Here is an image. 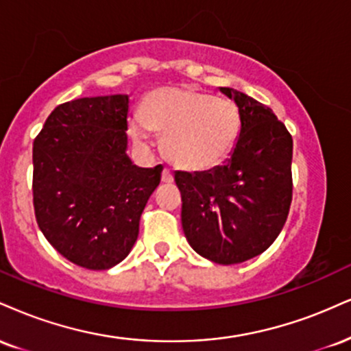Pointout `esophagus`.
Here are the masks:
<instances>
[{
    "mask_svg": "<svg viewBox=\"0 0 351 351\" xmlns=\"http://www.w3.org/2000/svg\"><path fill=\"white\" fill-rule=\"evenodd\" d=\"M162 181H163V183H167V184L173 183V173L170 170H167V168H165L163 173H162Z\"/></svg>",
    "mask_w": 351,
    "mask_h": 351,
    "instance_id": "34e87169",
    "label": "esophagus"
}]
</instances>
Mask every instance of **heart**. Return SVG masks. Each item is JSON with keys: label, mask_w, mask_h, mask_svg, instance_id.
<instances>
[{"label": "heart", "mask_w": 351, "mask_h": 351, "mask_svg": "<svg viewBox=\"0 0 351 351\" xmlns=\"http://www.w3.org/2000/svg\"><path fill=\"white\" fill-rule=\"evenodd\" d=\"M129 134L142 142L150 130L163 135L171 163L189 171L210 170L223 162L242 129L239 108L229 99L191 88H165L143 98Z\"/></svg>", "instance_id": "1"}]
</instances>
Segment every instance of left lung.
Wrapping results in <instances>:
<instances>
[{"label":"left lung","mask_w":351,"mask_h":351,"mask_svg":"<svg viewBox=\"0 0 351 351\" xmlns=\"http://www.w3.org/2000/svg\"><path fill=\"white\" fill-rule=\"evenodd\" d=\"M237 104L242 129L230 158L209 171H176L181 226L193 250L219 265L263 253L293 199V137L273 111L245 93L219 88Z\"/></svg>","instance_id":"left-lung-1"}]
</instances>
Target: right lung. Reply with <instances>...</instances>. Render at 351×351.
<instances>
[{"instance_id": "1", "label": "right lung", "mask_w": 351, "mask_h": 351, "mask_svg": "<svg viewBox=\"0 0 351 351\" xmlns=\"http://www.w3.org/2000/svg\"><path fill=\"white\" fill-rule=\"evenodd\" d=\"M129 96L63 103L32 147L34 213L49 243L71 263L109 269L132 250L162 165L138 168L128 150Z\"/></svg>"}]
</instances>
